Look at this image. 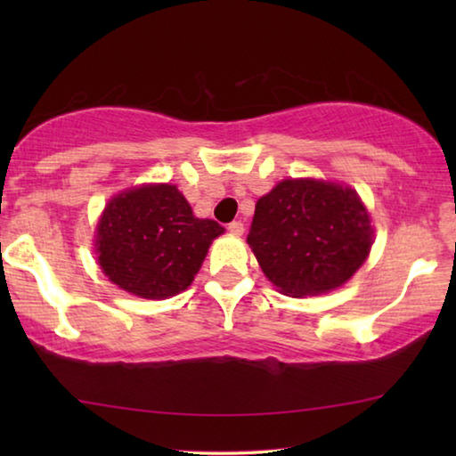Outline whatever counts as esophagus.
Segmentation results:
<instances>
[{"label":"esophagus","mask_w":456,"mask_h":456,"mask_svg":"<svg viewBox=\"0 0 456 456\" xmlns=\"http://www.w3.org/2000/svg\"><path fill=\"white\" fill-rule=\"evenodd\" d=\"M227 231L231 235H243V231H245V227H243V223L241 221H233V223H229V227H227Z\"/></svg>","instance_id":"34e87169"}]
</instances>
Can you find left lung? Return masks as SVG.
Instances as JSON below:
<instances>
[{"instance_id":"obj_1","label":"left lung","mask_w":456,"mask_h":456,"mask_svg":"<svg viewBox=\"0 0 456 456\" xmlns=\"http://www.w3.org/2000/svg\"><path fill=\"white\" fill-rule=\"evenodd\" d=\"M247 243L283 293L318 296L339 288L364 264L372 227L356 191L288 179L257 200Z\"/></svg>"}]
</instances>
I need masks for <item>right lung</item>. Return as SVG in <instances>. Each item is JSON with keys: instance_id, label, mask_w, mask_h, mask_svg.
<instances>
[{"instance_id": "obj_1", "label": "right lung", "mask_w": 456, "mask_h": 456, "mask_svg": "<svg viewBox=\"0 0 456 456\" xmlns=\"http://www.w3.org/2000/svg\"><path fill=\"white\" fill-rule=\"evenodd\" d=\"M223 231L217 221L197 219L175 184H144L108 203L98 223V264L128 293L165 299L189 288Z\"/></svg>"}]
</instances>
